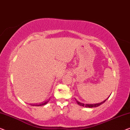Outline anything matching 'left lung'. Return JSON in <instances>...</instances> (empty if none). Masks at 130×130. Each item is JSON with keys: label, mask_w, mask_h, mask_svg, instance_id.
Masks as SVG:
<instances>
[{"label": "left lung", "mask_w": 130, "mask_h": 130, "mask_svg": "<svg viewBox=\"0 0 130 130\" xmlns=\"http://www.w3.org/2000/svg\"><path fill=\"white\" fill-rule=\"evenodd\" d=\"M107 99H108V98H107ZM107 100H105V101H104L103 102H100V103L94 104H84L83 103H81V102H79V101H78L76 100V102H77V104H78V105L83 106V107H87V108H94V107H98V106H100V105H101V104L104 103L105 101H107Z\"/></svg>", "instance_id": "left-lung-1"}]
</instances>
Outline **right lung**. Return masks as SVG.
Listing matches in <instances>:
<instances>
[{
    "mask_svg": "<svg viewBox=\"0 0 130 130\" xmlns=\"http://www.w3.org/2000/svg\"><path fill=\"white\" fill-rule=\"evenodd\" d=\"M48 101H45V102H42V103H41L39 104H37V105H36V104H32V105H32V106H42V105H45V104H46L47 102H48Z\"/></svg>",
    "mask_w": 130,
    "mask_h": 130,
    "instance_id": "right-lung-1",
    "label": "right lung"
}]
</instances>
